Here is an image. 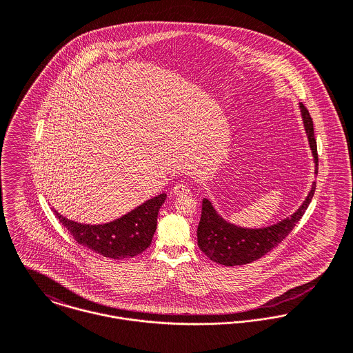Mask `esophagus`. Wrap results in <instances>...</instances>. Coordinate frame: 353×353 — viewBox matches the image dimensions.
Here are the masks:
<instances>
[{
  "instance_id": "34e87169",
  "label": "esophagus",
  "mask_w": 353,
  "mask_h": 353,
  "mask_svg": "<svg viewBox=\"0 0 353 353\" xmlns=\"http://www.w3.org/2000/svg\"><path fill=\"white\" fill-rule=\"evenodd\" d=\"M172 193H174V196H188V194H190V189H189V186H186L183 183H176L172 188Z\"/></svg>"
}]
</instances>
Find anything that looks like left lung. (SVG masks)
<instances>
[{"label":"left lung","instance_id":"1","mask_svg":"<svg viewBox=\"0 0 353 353\" xmlns=\"http://www.w3.org/2000/svg\"><path fill=\"white\" fill-rule=\"evenodd\" d=\"M299 107L308 144L314 156L315 174H318V152L314 137L312 119L303 103H299ZM315 186L316 182H312L308 196L294 214L263 228H243L231 224L216 212L212 202L203 199L201 220L197 228L199 248L209 259L225 266L250 263L279 246V243L288 236L312 200Z\"/></svg>","mask_w":353,"mask_h":353}]
</instances>
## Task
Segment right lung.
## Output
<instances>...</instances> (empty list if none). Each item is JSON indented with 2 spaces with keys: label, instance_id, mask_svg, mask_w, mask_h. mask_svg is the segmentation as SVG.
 Instances as JSON below:
<instances>
[{
  "label": "right lung",
  "instance_id": "obj_1",
  "mask_svg": "<svg viewBox=\"0 0 353 353\" xmlns=\"http://www.w3.org/2000/svg\"><path fill=\"white\" fill-rule=\"evenodd\" d=\"M165 199L167 194L161 193L114 221L95 225L69 220L57 210L54 213L79 245L107 258L126 259L150 248L159 209Z\"/></svg>",
  "mask_w": 353,
  "mask_h": 353
}]
</instances>
